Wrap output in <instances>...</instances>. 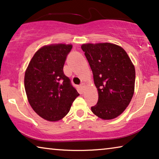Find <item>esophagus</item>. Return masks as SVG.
<instances>
[{
	"label": "esophagus",
	"mask_w": 159,
	"mask_h": 159,
	"mask_svg": "<svg viewBox=\"0 0 159 159\" xmlns=\"http://www.w3.org/2000/svg\"><path fill=\"white\" fill-rule=\"evenodd\" d=\"M80 86L81 89H84L85 87V83H81V84H80Z\"/></svg>",
	"instance_id": "34e87169"
}]
</instances>
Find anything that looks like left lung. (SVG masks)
Masks as SVG:
<instances>
[{
	"label": "left lung",
	"mask_w": 159,
	"mask_h": 159,
	"mask_svg": "<svg viewBox=\"0 0 159 159\" xmlns=\"http://www.w3.org/2000/svg\"><path fill=\"white\" fill-rule=\"evenodd\" d=\"M81 49L99 93L91 111L102 119H114L123 112L133 98L135 67L124 49L116 44H84Z\"/></svg>",
	"instance_id": "1"
}]
</instances>
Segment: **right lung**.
Masks as SVG:
<instances>
[{
  "mask_svg": "<svg viewBox=\"0 0 159 159\" xmlns=\"http://www.w3.org/2000/svg\"><path fill=\"white\" fill-rule=\"evenodd\" d=\"M71 49V44H64L42 47L33 56L25 72L28 101L35 112L48 121L62 119L79 95L63 72Z\"/></svg>",
  "mask_w": 159,
  "mask_h": 159,
  "instance_id": "right-lung-1",
  "label": "right lung"
}]
</instances>
